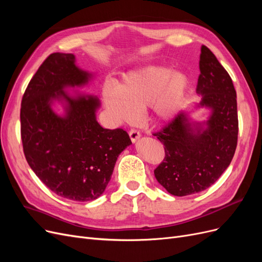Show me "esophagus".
Returning a JSON list of instances; mask_svg holds the SVG:
<instances>
[{
	"label": "esophagus",
	"mask_w": 262,
	"mask_h": 262,
	"mask_svg": "<svg viewBox=\"0 0 262 262\" xmlns=\"http://www.w3.org/2000/svg\"><path fill=\"white\" fill-rule=\"evenodd\" d=\"M129 137H130V139H131V141L133 142H136L138 139H140V137H141V134H140V132L138 131V130H136V129H131L130 131H129Z\"/></svg>",
	"instance_id": "obj_1"
}]
</instances>
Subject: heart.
I'll list each match as a JSON object with an SVG mask.
<instances>
[{
    "label": "heart",
    "mask_w": 262,
    "mask_h": 262,
    "mask_svg": "<svg viewBox=\"0 0 262 262\" xmlns=\"http://www.w3.org/2000/svg\"><path fill=\"white\" fill-rule=\"evenodd\" d=\"M188 83L184 73L149 66L126 74L118 86L105 84L102 100L119 123L133 120L138 110L149 106L158 119L168 120L184 104Z\"/></svg>",
    "instance_id": "b5f03b06"
}]
</instances>
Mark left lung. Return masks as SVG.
<instances>
[{
  "instance_id": "left-lung-1",
  "label": "left lung",
  "mask_w": 262,
  "mask_h": 262,
  "mask_svg": "<svg viewBox=\"0 0 262 262\" xmlns=\"http://www.w3.org/2000/svg\"><path fill=\"white\" fill-rule=\"evenodd\" d=\"M196 93L199 107L211 109L208 121L192 122L180 113L154 136L164 144L165 157L154 170L156 180L177 196L203 191L231 164L238 137L236 91L215 55L201 47Z\"/></svg>"
}]
</instances>
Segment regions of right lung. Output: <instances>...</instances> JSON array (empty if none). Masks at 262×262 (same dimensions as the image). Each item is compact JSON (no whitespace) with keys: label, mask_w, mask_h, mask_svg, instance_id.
<instances>
[{"label":"right lung","mask_w":262,"mask_h":262,"mask_svg":"<svg viewBox=\"0 0 262 262\" xmlns=\"http://www.w3.org/2000/svg\"><path fill=\"white\" fill-rule=\"evenodd\" d=\"M91 78L76 67L74 54L52 53L30 80L20 107L23 149L30 168L55 194L81 202L105 191L118 156L131 144L123 129H104L97 122L96 96L64 92ZM55 99L66 101L63 117L51 108Z\"/></svg>","instance_id":"add662e5"}]
</instances>
